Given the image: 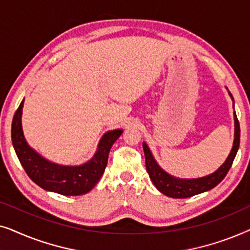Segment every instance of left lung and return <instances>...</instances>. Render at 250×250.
I'll use <instances>...</instances> for the list:
<instances>
[{
	"label": "left lung",
	"mask_w": 250,
	"mask_h": 250,
	"mask_svg": "<svg viewBox=\"0 0 250 250\" xmlns=\"http://www.w3.org/2000/svg\"><path fill=\"white\" fill-rule=\"evenodd\" d=\"M228 90V88H227ZM229 92V91H228ZM230 97L233 101L234 100L232 94L229 92ZM234 108V107H233ZM234 116V140L233 146L230 153H229L228 158L225 162L215 170L214 173L209 174V175L197 177V179H180V177H175L170 175L167 172H165L162 167L158 165L156 159L153 158L151 151H150L148 145L143 142V151H145L146 156V172L149 174V177L151 179L152 183L158 189L160 192L166 194L167 197L170 198H189L196 194L206 192V191L213 189L224 179L227 175L229 169L231 168L232 163H233L234 157L237 155L239 145H240V125H239V121L235 115V111L233 112Z\"/></svg>",
	"instance_id": "obj_1"
}]
</instances>
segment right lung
Masks as SVG:
<instances>
[{
  "label": "right lung",
  "instance_id": "1",
  "mask_svg": "<svg viewBox=\"0 0 250 250\" xmlns=\"http://www.w3.org/2000/svg\"><path fill=\"white\" fill-rule=\"evenodd\" d=\"M23 101L25 99L13 116L11 139L17 157L27 175L42 189L62 196H81L90 192L101 179L107 166L109 151L122 135L123 129L104 133L98 143L94 156L86 163L77 166L60 165L44 158L27 143L21 124Z\"/></svg>",
  "mask_w": 250,
  "mask_h": 250
}]
</instances>
